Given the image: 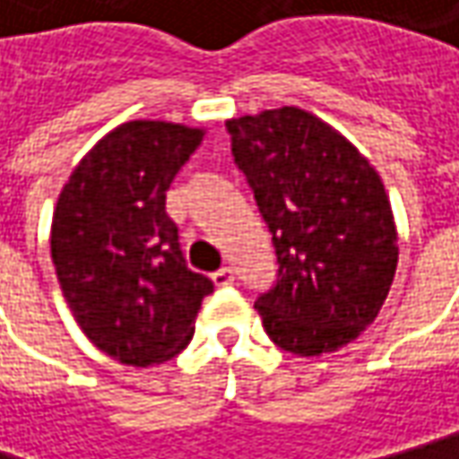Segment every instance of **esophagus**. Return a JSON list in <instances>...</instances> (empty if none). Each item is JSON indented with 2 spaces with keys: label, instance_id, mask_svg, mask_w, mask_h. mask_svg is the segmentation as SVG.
<instances>
[{
  "label": "esophagus",
  "instance_id": "esophagus-1",
  "mask_svg": "<svg viewBox=\"0 0 459 459\" xmlns=\"http://www.w3.org/2000/svg\"><path fill=\"white\" fill-rule=\"evenodd\" d=\"M212 282H215L218 288H229V285H233V269L223 267L218 269V272H212Z\"/></svg>",
  "mask_w": 459,
  "mask_h": 459
}]
</instances>
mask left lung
<instances>
[{"instance_id":"1","label":"left lung","mask_w":459,"mask_h":459,"mask_svg":"<svg viewBox=\"0 0 459 459\" xmlns=\"http://www.w3.org/2000/svg\"><path fill=\"white\" fill-rule=\"evenodd\" d=\"M226 130L277 256V277L254 303L267 336L300 357L344 347L380 313L398 264L377 171L298 108L229 120Z\"/></svg>"}]
</instances>
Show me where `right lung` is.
Returning <instances> with one entry per match:
<instances>
[{"label":"right lung","mask_w":459,"mask_h":459,"mask_svg":"<svg viewBox=\"0 0 459 459\" xmlns=\"http://www.w3.org/2000/svg\"><path fill=\"white\" fill-rule=\"evenodd\" d=\"M203 130L135 120L112 130L64 185L50 254L82 331L123 365H161L190 344L212 292L187 267L167 190Z\"/></svg>","instance_id":"right-lung-1"}]
</instances>
